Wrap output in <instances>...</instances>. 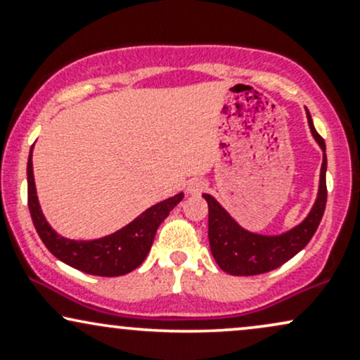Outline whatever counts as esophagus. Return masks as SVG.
<instances>
[{
  "label": "esophagus",
  "instance_id": "esophagus-1",
  "mask_svg": "<svg viewBox=\"0 0 360 360\" xmlns=\"http://www.w3.org/2000/svg\"><path fill=\"white\" fill-rule=\"evenodd\" d=\"M206 189V183L200 177H194V179H189L188 184H186V191L189 194H200Z\"/></svg>",
  "mask_w": 360,
  "mask_h": 360
}]
</instances>
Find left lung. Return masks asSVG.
<instances>
[{
    "mask_svg": "<svg viewBox=\"0 0 360 360\" xmlns=\"http://www.w3.org/2000/svg\"><path fill=\"white\" fill-rule=\"evenodd\" d=\"M307 117L313 139L323 150V162H321L316 200L308 217L300 225L279 235L249 232L233 220L232 214L226 212L212 194H203L208 203L210 249L221 271L232 276H255L278 269L289 259L295 257L300 250H303L315 235L326 205V148L325 140L315 130L308 110Z\"/></svg>",
    "mask_w": 360,
    "mask_h": 360,
    "instance_id": "left-lung-1",
    "label": "left lung"
}]
</instances>
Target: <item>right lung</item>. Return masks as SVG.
<instances>
[{"instance_id":"right-lung-1","label":"right lung","mask_w":360,"mask_h":360,"mask_svg":"<svg viewBox=\"0 0 360 360\" xmlns=\"http://www.w3.org/2000/svg\"><path fill=\"white\" fill-rule=\"evenodd\" d=\"M27 181L28 210H30L37 233L42 238L45 247L57 259L74 269H79L86 274L103 276V278H115V276H123L137 269L150 250L159 225L184 198L183 193L167 198V200L147 208L127 226L103 238L71 240V238H65L57 233L45 220L39 198H37L32 150L27 164Z\"/></svg>"}]
</instances>
